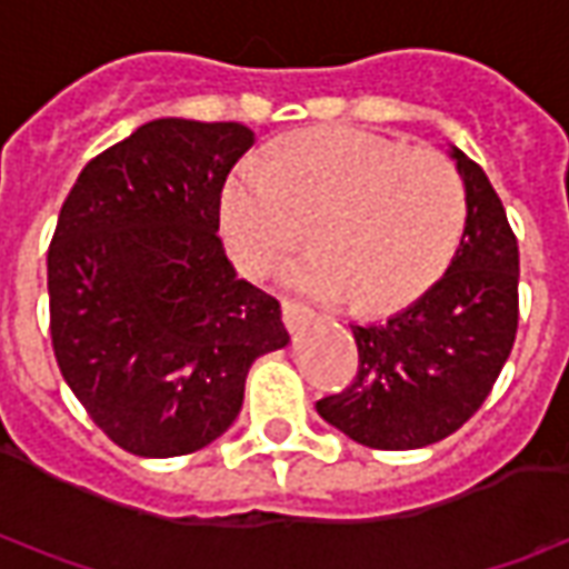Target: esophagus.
<instances>
[{
    "mask_svg": "<svg viewBox=\"0 0 569 569\" xmlns=\"http://www.w3.org/2000/svg\"><path fill=\"white\" fill-rule=\"evenodd\" d=\"M313 317H317V313L310 308H305V305H298V301H283V322L289 332L301 329V326L313 320Z\"/></svg>",
    "mask_w": 569,
    "mask_h": 569,
    "instance_id": "esophagus-1",
    "label": "esophagus"
}]
</instances>
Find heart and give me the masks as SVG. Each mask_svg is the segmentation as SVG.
<instances>
[{
    "instance_id": "1",
    "label": "heart",
    "mask_w": 569,
    "mask_h": 569,
    "mask_svg": "<svg viewBox=\"0 0 569 569\" xmlns=\"http://www.w3.org/2000/svg\"><path fill=\"white\" fill-rule=\"evenodd\" d=\"M469 198L460 170L432 149L353 128L296 133L271 161H240L222 188V234L237 268L264 280L313 224L308 259L286 286L362 313L418 301L463 243Z\"/></svg>"
}]
</instances>
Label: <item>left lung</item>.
Listing matches in <instances>:
<instances>
[{
	"label": "left lung",
	"mask_w": 569,
	"mask_h": 569,
	"mask_svg": "<svg viewBox=\"0 0 569 569\" xmlns=\"http://www.w3.org/2000/svg\"><path fill=\"white\" fill-rule=\"evenodd\" d=\"M463 243L439 283L375 326H350L357 378L317 402L322 420L378 451L448 439L476 415L500 378L518 332V240L490 179L463 151Z\"/></svg>",
	"instance_id": "8db88e82"
}]
</instances>
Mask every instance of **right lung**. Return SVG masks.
<instances>
[{"label":"right lung","instance_id":"1","mask_svg":"<svg viewBox=\"0 0 569 569\" xmlns=\"http://www.w3.org/2000/svg\"><path fill=\"white\" fill-rule=\"evenodd\" d=\"M252 130L158 118L100 151L48 247L51 345L69 390L137 457L200 451L234 423L249 366L289 345L280 301L237 280L219 200Z\"/></svg>","mask_w":569,"mask_h":569}]
</instances>
